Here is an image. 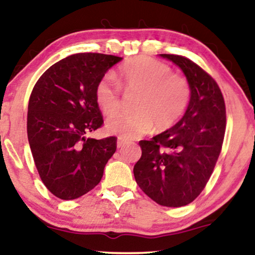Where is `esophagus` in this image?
Instances as JSON below:
<instances>
[{
  "mask_svg": "<svg viewBox=\"0 0 255 255\" xmlns=\"http://www.w3.org/2000/svg\"><path fill=\"white\" fill-rule=\"evenodd\" d=\"M127 140H125V139H123V138H118V140H117V147L118 148H122L123 147V146L127 144Z\"/></svg>",
  "mask_w": 255,
  "mask_h": 255,
  "instance_id": "1",
  "label": "esophagus"
}]
</instances>
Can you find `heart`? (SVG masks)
Returning a JSON list of instances; mask_svg holds the SVG:
<instances>
[{
	"mask_svg": "<svg viewBox=\"0 0 255 255\" xmlns=\"http://www.w3.org/2000/svg\"><path fill=\"white\" fill-rule=\"evenodd\" d=\"M115 79L125 92L138 93L134 113L118 114L107 121V131L123 139L140 137L154 125L158 131L168 130L180 121L190 103L191 87L188 80L173 74L168 66L145 55L121 65ZM95 99L107 116L120 110V88L109 76L97 83Z\"/></svg>",
	"mask_w": 255,
	"mask_h": 255,
	"instance_id": "1",
	"label": "heart"
}]
</instances>
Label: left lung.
<instances>
[{
	"label": "left lung",
	"instance_id": "8db88e82",
	"mask_svg": "<svg viewBox=\"0 0 255 255\" xmlns=\"http://www.w3.org/2000/svg\"><path fill=\"white\" fill-rule=\"evenodd\" d=\"M180 67L191 87L186 113L173 128L141 140L133 174L140 189L163 207L179 208L204 189L221 153L226 127L217 82L189 59L160 54Z\"/></svg>",
	"mask_w": 255,
	"mask_h": 255
}]
</instances>
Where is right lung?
Wrapping results in <instances>:
<instances>
[{
    "label": "right lung",
    "instance_id": "1",
    "mask_svg": "<svg viewBox=\"0 0 255 255\" xmlns=\"http://www.w3.org/2000/svg\"><path fill=\"white\" fill-rule=\"evenodd\" d=\"M123 58L78 53L52 65L33 87L27 139L43 183L54 196L74 200L100 183L117 138L87 137L102 127L97 83Z\"/></svg>",
    "mask_w": 255,
    "mask_h": 255
}]
</instances>
